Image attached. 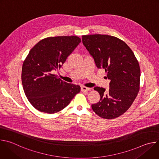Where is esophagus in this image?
Returning a JSON list of instances; mask_svg holds the SVG:
<instances>
[{
    "instance_id": "1",
    "label": "esophagus",
    "mask_w": 159,
    "mask_h": 159,
    "mask_svg": "<svg viewBox=\"0 0 159 159\" xmlns=\"http://www.w3.org/2000/svg\"><path fill=\"white\" fill-rule=\"evenodd\" d=\"M90 88H88V87H81V90L82 92H85V91H89V90H90Z\"/></svg>"
}]
</instances>
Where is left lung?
<instances>
[{
	"label": "left lung",
	"instance_id": "8db88e82",
	"mask_svg": "<svg viewBox=\"0 0 159 159\" xmlns=\"http://www.w3.org/2000/svg\"><path fill=\"white\" fill-rule=\"evenodd\" d=\"M82 43L93 56L98 69L105 70L109 89L96 87L100 101L92 105L96 115L104 119H115L130 107L140 90V69L133 51L121 39L107 34L82 37Z\"/></svg>",
	"mask_w": 159,
	"mask_h": 159
}]
</instances>
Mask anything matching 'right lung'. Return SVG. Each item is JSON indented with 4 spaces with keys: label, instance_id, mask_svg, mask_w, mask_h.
Listing matches in <instances>:
<instances>
[{
    "label": "right lung",
    "instance_id": "right-lung-1",
    "mask_svg": "<svg viewBox=\"0 0 159 159\" xmlns=\"http://www.w3.org/2000/svg\"><path fill=\"white\" fill-rule=\"evenodd\" d=\"M81 39L77 36L48 37L31 48L24 60L21 79L26 96L37 110L53 114L66 107L80 87L52 74L60 68Z\"/></svg>",
    "mask_w": 159,
    "mask_h": 159
}]
</instances>
